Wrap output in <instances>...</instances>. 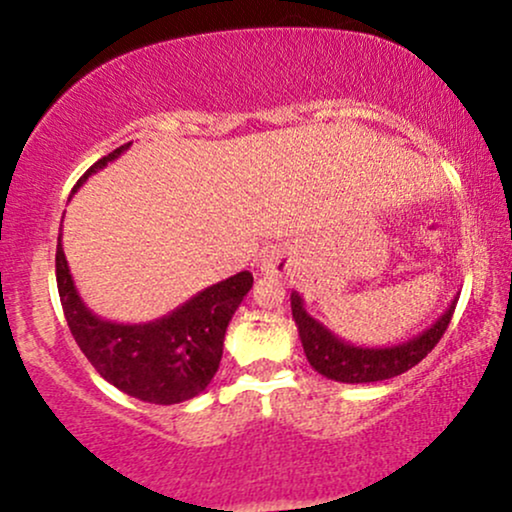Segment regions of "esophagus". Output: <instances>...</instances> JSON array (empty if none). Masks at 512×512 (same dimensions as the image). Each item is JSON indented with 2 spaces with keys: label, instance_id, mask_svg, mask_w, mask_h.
<instances>
[{
  "label": "esophagus",
  "instance_id": "1",
  "mask_svg": "<svg viewBox=\"0 0 512 512\" xmlns=\"http://www.w3.org/2000/svg\"><path fill=\"white\" fill-rule=\"evenodd\" d=\"M260 269H262L264 274H272V276L286 274V269H289V257H286L281 250L267 252V255H264L262 264H260Z\"/></svg>",
  "mask_w": 512,
  "mask_h": 512
}]
</instances>
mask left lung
<instances>
[{
  "instance_id": "8db88e82",
  "label": "left lung",
  "mask_w": 512,
  "mask_h": 512,
  "mask_svg": "<svg viewBox=\"0 0 512 512\" xmlns=\"http://www.w3.org/2000/svg\"><path fill=\"white\" fill-rule=\"evenodd\" d=\"M455 305L457 296L428 330L416 334L409 342L370 349V346H354L339 339L322 322L310 317L303 298L296 291L291 293V313L310 366L337 383H378V380H390L395 375L407 373L416 363L424 361L433 346L440 342V337L448 330L452 313H455Z\"/></svg>"
}]
</instances>
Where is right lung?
I'll return each mask as SVG.
<instances>
[{"mask_svg": "<svg viewBox=\"0 0 512 512\" xmlns=\"http://www.w3.org/2000/svg\"><path fill=\"white\" fill-rule=\"evenodd\" d=\"M125 149H129V144L93 163L76 187L84 185L88 175L98 173L125 154ZM55 269L64 317L79 349L101 373V378L125 395L149 404H178L207 390L219 370L228 322L245 293L252 289V274L238 272L199 291L158 320L122 325L91 313L81 301L64 257L62 236L57 238Z\"/></svg>", "mask_w": 512, "mask_h": 512, "instance_id": "1", "label": "right lung"}]
</instances>
